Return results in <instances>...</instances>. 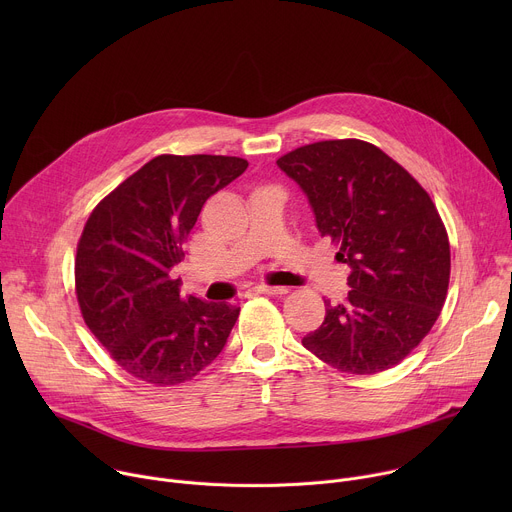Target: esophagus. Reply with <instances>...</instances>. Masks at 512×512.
<instances>
[{
	"instance_id": "1",
	"label": "esophagus",
	"mask_w": 512,
	"mask_h": 512,
	"mask_svg": "<svg viewBox=\"0 0 512 512\" xmlns=\"http://www.w3.org/2000/svg\"><path fill=\"white\" fill-rule=\"evenodd\" d=\"M253 291H257V294H267V296H281L287 291V287H281V285H265V283H259L253 287Z\"/></svg>"
}]
</instances>
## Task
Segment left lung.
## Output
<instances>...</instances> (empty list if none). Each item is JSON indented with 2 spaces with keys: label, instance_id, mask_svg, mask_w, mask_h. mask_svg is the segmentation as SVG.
Returning <instances> with one entry per match:
<instances>
[{
  "label": "left lung",
  "instance_id": "8db88e82",
  "mask_svg": "<svg viewBox=\"0 0 512 512\" xmlns=\"http://www.w3.org/2000/svg\"><path fill=\"white\" fill-rule=\"evenodd\" d=\"M277 166L304 190L320 235L350 267L348 298L328 300L322 326L302 344L350 375L395 367L446 302L450 241L440 212L403 166L360 139L316 141Z\"/></svg>",
  "mask_w": 512,
  "mask_h": 512
}]
</instances>
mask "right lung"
I'll list each match as a JSON object with an SVG mask.
<instances>
[{
	"label": "right lung",
	"mask_w": 512,
	"mask_h": 512,
	"mask_svg": "<svg viewBox=\"0 0 512 512\" xmlns=\"http://www.w3.org/2000/svg\"><path fill=\"white\" fill-rule=\"evenodd\" d=\"M233 156H158L91 212L75 283L89 330L119 367L156 387L196 377L221 354L239 308L180 294L174 267L204 202L247 170Z\"/></svg>",
	"instance_id": "add662e5"
}]
</instances>
